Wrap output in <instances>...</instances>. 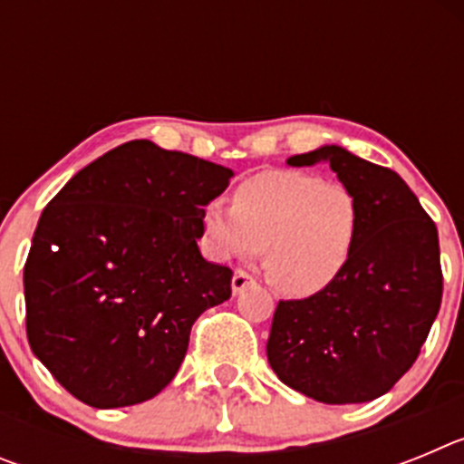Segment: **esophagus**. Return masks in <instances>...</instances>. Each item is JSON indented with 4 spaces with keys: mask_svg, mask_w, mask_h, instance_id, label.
<instances>
[{
    "mask_svg": "<svg viewBox=\"0 0 464 464\" xmlns=\"http://www.w3.org/2000/svg\"><path fill=\"white\" fill-rule=\"evenodd\" d=\"M248 285H253V276L248 272H244V269H237L235 276H232V293L239 295L244 293Z\"/></svg>",
    "mask_w": 464,
    "mask_h": 464,
    "instance_id": "34e87169",
    "label": "esophagus"
}]
</instances>
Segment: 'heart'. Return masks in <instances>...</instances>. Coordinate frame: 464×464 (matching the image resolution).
Instances as JSON below:
<instances>
[{
    "instance_id": "obj_1",
    "label": "heart",
    "mask_w": 464,
    "mask_h": 464,
    "mask_svg": "<svg viewBox=\"0 0 464 464\" xmlns=\"http://www.w3.org/2000/svg\"><path fill=\"white\" fill-rule=\"evenodd\" d=\"M204 229L220 256L253 257L281 293L325 290L346 267L360 229L358 199L343 183L272 169L237 186L235 207L208 202Z\"/></svg>"
}]
</instances>
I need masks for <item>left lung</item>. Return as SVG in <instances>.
<instances>
[{"label":"left lung","mask_w":464,"mask_h":464,"mask_svg":"<svg viewBox=\"0 0 464 464\" xmlns=\"http://www.w3.org/2000/svg\"><path fill=\"white\" fill-rule=\"evenodd\" d=\"M318 162L358 199V239L337 281L306 299L278 302L267 360L302 395L360 404L391 391L428 339L444 290L440 237L392 169L342 146L288 158L293 167Z\"/></svg>","instance_id":"1"}]
</instances>
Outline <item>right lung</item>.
I'll list each match as a JSON object with an SVG mask.
<instances>
[{"label":"right lung","instance_id":"obj_1","mask_svg":"<svg viewBox=\"0 0 464 464\" xmlns=\"http://www.w3.org/2000/svg\"><path fill=\"white\" fill-rule=\"evenodd\" d=\"M232 169L149 139L127 141L53 197L24 262L36 358L94 409L139 404L174 379L192 323L232 295L204 260V207Z\"/></svg>","mask_w":464,"mask_h":464}]
</instances>
